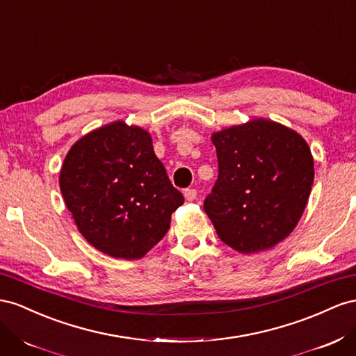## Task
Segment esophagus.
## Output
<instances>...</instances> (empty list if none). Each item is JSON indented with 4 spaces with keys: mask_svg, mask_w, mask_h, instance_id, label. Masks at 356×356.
I'll return each instance as SVG.
<instances>
[{
    "mask_svg": "<svg viewBox=\"0 0 356 356\" xmlns=\"http://www.w3.org/2000/svg\"><path fill=\"white\" fill-rule=\"evenodd\" d=\"M182 193H184V197L187 200H195L196 196H197V191L195 188H186L184 191H182Z\"/></svg>",
    "mask_w": 356,
    "mask_h": 356,
    "instance_id": "esophagus-1",
    "label": "esophagus"
}]
</instances>
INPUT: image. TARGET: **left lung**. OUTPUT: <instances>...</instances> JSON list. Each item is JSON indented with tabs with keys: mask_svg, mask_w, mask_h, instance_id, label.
Wrapping results in <instances>:
<instances>
[{
	"mask_svg": "<svg viewBox=\"0 0 356 356\" xmlns=\"http://www.w3.org/2000/svg\"><path fill=\"white\" fill-rule=\"evenodd\" d=\"M218 178L204 209L222 241L239 253L271 248L289 235L309 200L314 168L296 131L253 120L213 134Z\"/></svg>",
	"mask_w": 356,
	"mask_h": 356,
	"instance_id": "8db88e82",
	"label": "left lung"
}]
</instances>
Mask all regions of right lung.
Listing matches in <instances>:
<instances>
[{"label": "right lung", "instance_id": "obj_1", "mask_svg": "<svg viewBox=\"0 0 356 356\" xmlns=\"http://www.w3.org/2000/svg\"><path fill=\"white\" fill-rule=\"evenodd\" d=\"M60 187L79 232L104 254L139 259L184 204L152 149L149 133L122 121L86 134L64 159Z\"/></svg>", "mask_w": 356, "mask_h": 356}]
</instances>
